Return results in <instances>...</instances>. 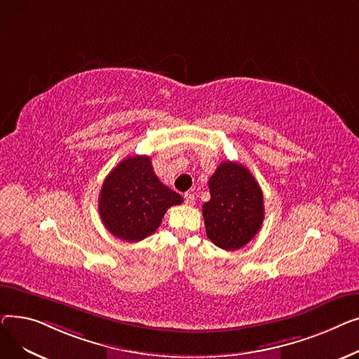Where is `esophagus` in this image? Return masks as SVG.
Wrapping results in <instances>:
<instances>
[{
    "instance_id": "34e87169",
    "label": "esophagus",
    "mask_w": 359,
    "mask_h": 359,
    "mask_svg": "<svg viewBox=\"0 0 359 359\" xmlns=\"http://www.w3.org/2000/svg\"><path fill=\"white\" fill-rule=\"evenodd\" d=\"M184 200H185V203L189 204V205H193V204L196 203V197H194V194H191V193H185V194H184Z\"/></svg>"
}]
</instances>
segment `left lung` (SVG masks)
Segmentation results:
<instances>
[{"instance_id":"obj_1","label":"left lung","mask_w":359,"mask_h":359,"mask_svg":"<svg viewBox=\"0 0 359 359\" xmlns=\"http://www.w3.org/2000/svg\"><path fill=\"white\" fill-rule=\"evenodd\" d=\"M210 200L203 204L207 238L226 250L243 248L264 222V196L257 180L238 162H222L208 180Z\"/></svg>"}]
</instances>
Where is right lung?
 <instances>
[{"instance_id":"add662e5","label":"right lung","mask_w":359,"mask_h":359,"mask_svg":"<svg viewBox=\"0 0 359 359\" xmlns=\"http://www.w3.org/2000/svg\"><path fill=\"white\" fill-rule=\"evenodd\" d=\"M182 197L155 175L151 158L135 155L123 159L104 180L98 198L102 224L126 242H139L159 227L166 210Z\"/></svg>"}]
</instances>
